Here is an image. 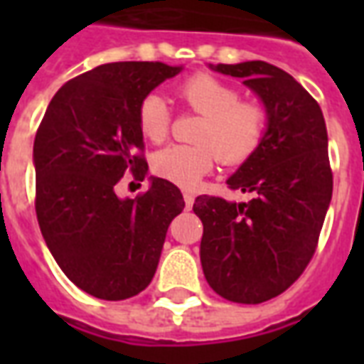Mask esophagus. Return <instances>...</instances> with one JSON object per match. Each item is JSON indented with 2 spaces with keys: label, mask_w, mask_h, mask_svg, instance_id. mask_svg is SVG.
<instances>
[{
  "label": "esophagus",
  "mask_w": 364,
  "mask_h": 364,
  "mask_svg": "<svg viewBox=\"0 0 364 364\" xmlns=\"http://www.w3.org/2000/svg\"><path fill=\"white\" fill-rule=\"evenodd\" d=\"M183 198H185V206H187V208H191L193 203H195V197H193L191 193H183Z\"/></svg>",
  "instance_id": "34e87169"
}]
</instances>
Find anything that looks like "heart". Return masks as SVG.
<instances>
[{"mask_svg":"<svg viewBox=\"0 0 364 364\" xmlns=\"http://www.w3.org/2000/svg\"><path fill=\"white\" fill-rule=\"evenodd\" d=\"M175 95L191 111L200 114L195 128L197 144H175L151 159L154 173L183 189H195L220 158L226 166H242L259 150L269 124L267 107L253 99H240L234 85L216 75L195 74L175 87ZM140 134L158 144L169 132V111L156 93L138 107Z\"/></svg>","mask_w":364,"mask_h":364,"instance_id":"1","label":"heart"}]
</instances>
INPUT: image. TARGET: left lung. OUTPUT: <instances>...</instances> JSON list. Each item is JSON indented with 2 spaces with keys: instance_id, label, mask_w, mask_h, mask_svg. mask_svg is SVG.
<instances>
[{
  "instance_id": "left-lung-1",
  "label": "left lung",
  "mask_w": 364,
  "mask_h": 364,
  "mask_svg": "<svg viewBox=\"0 0 364 364\" xmlns=\"http://www.w3.org/2000/svg\"><path fill=\"white\" fill-rule=\"evenodd\" d=\"M210 68L244 77L267 107L269 124L259 150L228 179L252 200L195 198L200 263L216 294L259 304L289 289L318 247L333 191L328 130L318 101L281 68L261 60Z\"/></svg>"
}]
</instances>
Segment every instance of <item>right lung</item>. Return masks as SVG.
<instances>
[{
    "instance_id": "add662e5",
    "label": "right lung",
    "mask_w": 364,
    "mask_h": 364,
    "mask_svg": "<svg viewBox=\"0 0 364 364\" xmlns=\"http://www.w3.org/2000/svg\"><path fill=\"white\" fill-rule=\"evenodd\" d=\"M181 72L161 62H112L66 82L36 130V218L60 269L101 300L142 292L158 269L169 224L185 208L173 183L119 198L124 173H148L138 107Z\"/></svg>"
}]
</instances>
